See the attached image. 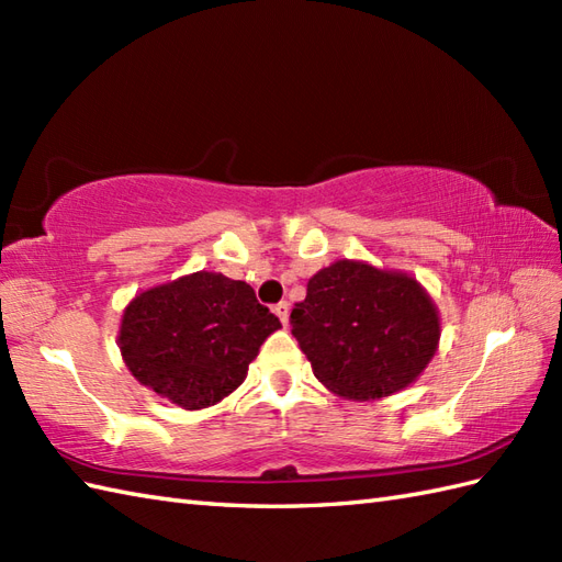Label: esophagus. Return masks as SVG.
<instances>
[{
	"label": "esophagus",
	"instance_id": "1",
	"mask_svg": "<svg viewBox=\"0 0 562 562\" xmlns=\"http://www.w3.org/2000/svg\"><path fill=\"white\" fill-rule=\"evenodd\" d=\"M274 314L282 321V326H290V304L288 302H280L274 304Z\"/></svg>",
	"mask_w": 562,
	"mask_h": 562
}]
</instances>
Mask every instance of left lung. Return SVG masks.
I'll return each instance as SVG.
<instances>
[{
  "label": "left lung",
  "instance_id": "obj_1",
  "mask_svg": "<svg viewBox=\"0 0 562 562\" xmlns=\"http://www.w3.org/2000/svg\"><path fill=\"white\" fill-rule=\"evenodd\" d=\"M290 318L314 376L348 401L411 386L441 336L437 304L413 274L350 258L321 268Z\"/></svg>",
  "mask_w": 562,
  "mask_h": 562
}]
</instances>
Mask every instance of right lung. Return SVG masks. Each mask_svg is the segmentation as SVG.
Returning <instances> with one entry per match:
<instances>
[{
    "instance_id": "1",
    "label": "right lung",
    "mask_w": 562,
    "mask_h": 562,
    "mask_svg": "<svg viewBox=\"0 0 562 562\" xmlns=\"http://www.w3.org/2000/svg\"><path fill=\"white\" fill-rule=\"evenodd\" d=\"M282 328L241 280L190 272L133 296L117 330L123 362L142 386L200 411L244 384L260 345Z\"/></svg>"
}]
</instances>
